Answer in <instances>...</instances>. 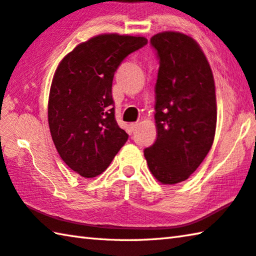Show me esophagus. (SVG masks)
Masks as SVG:
<instances>
[{
  "mask_svg": "<svg viewBox=\"0 0 256 256\" xmlns=\"http://www.w3.org/2000/svg\"><path fill=\"white\" fill-rule=\"evenodd\" d=\"M138 126H140V122H132V124H129V129H130L132 132H135L137 130Z\"/></svg>",
  "mask_w": 256,
  "mask_h": 256,
  "instance_id": "obj_1",
  "label": "esophagus"
}]
</instances>
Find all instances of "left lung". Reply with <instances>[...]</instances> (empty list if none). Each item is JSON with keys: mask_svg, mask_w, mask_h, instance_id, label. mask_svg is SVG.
I'll use <instances>...</instances> for the list:
<instances>
[{"mask_svg": "<svg viewBox=\"0 0 256 256\" xmlns=\"http://www.w3.org/2000/svg\"><path fill=\"white\" fill-rule=\"evenodd\" d=\"M160 60L155 85L158 138L144 150L163 184L186 181L212 148L217 124L214 80L199 44L189 36L165 31L150 38Z\"/></svg>", "mask_w": 256, "mask_h": 256, "instance_id": "left-lung-1", "label": "left lung"}]
</instances>
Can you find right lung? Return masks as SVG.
I'll return each mask as SVG.
<instances>
[{
	"label": "right lung",
	"mask_w": 256,
	"mask_h": 256,
	"mask_svg": "<svg viewBox=\"0 0 256 256\" xmlns=\"http://www.w3.org/2000/svg\"><path fill=\"white\" fill-rule=\"evenodd\" d=\"M144 37L100 34L80 44L58 65L48 101V124L58 154L83 178L106 171L128 140L114 118L112 80Z\"/></svg>",
	"instance_id": "right-lung-1"
}]
</instances>
